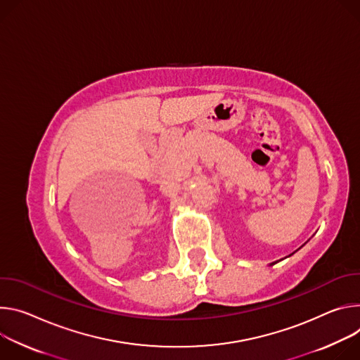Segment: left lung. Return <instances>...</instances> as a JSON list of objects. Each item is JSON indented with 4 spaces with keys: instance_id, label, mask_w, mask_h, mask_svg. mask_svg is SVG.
<instances>
[{
    "instance_id": "1",
    "label": "left lung",
    "mask_w": 360,
    "mask_h": 360,
    "mask_svg": "<svg viewBox=\"0 0 360 360\" xmlns=\"http://www.w3.org/2000/svg\"><path fill=\"white\" fill-rule=\"evenodd\" d=\"M292 255H293V253H292ZM292 255H289V256H292ZM276 263H277V262H273V263H270V266H273V264H276Z\"/></svg>"
}]
</instances>
